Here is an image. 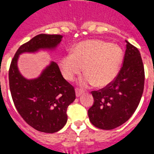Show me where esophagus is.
Segmentation results:
<instances>
[{
    "mask_svg": "<svg viewBox=\"0 0 154 154\" xmlns=\"http://www.w3.org/2000/svg\"><path fill=\"white\" fill-rule=\"evenodd\" d=\"M75 91H76V96L77 97H79L80 95L84 92V90L83 89H81V88H76L75 89Z\"/></svg>",
    "mask_w": 154,
    "mask_h": 154,
    "instance_id": "1",
    "label": "esophagus"
}]
</instances>
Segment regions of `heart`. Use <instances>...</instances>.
I'll use <instances>...</instances> for the list:
<instances>
[{
	"label": "heart",
	"mask_w": 154,
	"mask_h": 154,
	"mask_svg": "<svg viewBox=\"0 0 154 154\" xmlns=\"http://www.w3.org/2000/svg\"><path fill=\"white\" fill-rule=\"evenodd\" d=\"M123 57L121 48L99 40L82 41L60 60L62 73L68 81L73 80L84 67L86 74L80 80L83 86L109 85L117 77Z\"/></svg>",
	"instance_id": "obj_1"
}]
</instances>
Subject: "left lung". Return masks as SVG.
Instances as JSON below:
<instances>
[{
  "mask_svg": "<svg viewBox=\"0 0 154 154\" xmlns=\"http://www.w3.org/2000/svg\"><path fill=\"white\" fill-rule=\"evenodd\" d=\"M145 72L140 52L126 41V50L121 69L111 83L98 91H91L92 106L88 111L94 126L111 130L131 117L143 95Z\"/></svg>",
  "mask_w": 154,
  "mask_h": 154,
  "instance_id": "left-lung-1",
  "label": "left lung"
}]
</instances>
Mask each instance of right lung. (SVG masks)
<instances>
[{
	"instance_id": "right-lung-1",
	"label": "right lung",
	"mask_w": 154,
	"mask_h": 154,
	"mask_svg": "<svg viewBox=\"0 0 154 154\" xmlns=\"http://www.w3.org/2000/svg\"><path fill=\"white\" fill-rule=\"evenodd\" d=\"M59 34L41 33L22 45L9 67V88L14 105L23 119L37 131L54 133L67 121V107L76 99L73 85L63 78L55 63H51L35 80H26L17 68L19 55L40 48H53L62 41Z\"/></svg>"
}]
</instances>
